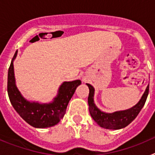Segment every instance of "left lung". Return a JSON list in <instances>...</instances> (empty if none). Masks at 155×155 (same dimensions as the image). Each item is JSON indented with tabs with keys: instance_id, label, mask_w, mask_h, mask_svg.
I'll use <instances>...</instances> for the list:
<instances>
[{
	"instance_id": "1",
	"label": "left lung",
	"mask_w": 155,
	"mask_h": 155,
	"mask_svg": "<svg viewBox=\"0 0 155 155\" xmlns=\"http://www.w3.org/2000/svg\"><path fill=\"white\" fill-rule=\"evenodd\" d=\"M89 87V94L87 102L89 105V112L93 120L102 128L109 130H119L128 126L136 118L144 105L149 92V85L145 90L141 98L134 107L127 110L117 111L113 113H103L98 109L94 102V87L90 84H86Z\"/></svg>"
}]
</instances>
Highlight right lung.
Returning a JSON list of instances; mask_svg holds the SVG:
<instances>
[{"mask_svg": "<svg viewBox=\"0 0 155 155\" xmlns=\"http://www.w3.org/2000/svg\"><path fill=\"white\" fill-rule=\"evenodd\" d=\"M15 52L8 74V94L15 111L25 121L35 128H47L58 124L64 117L68 102L74 94L80 80L64 82L59 87L58 94L50 103L41 104L29 102L21 95L15 84L13 61L17 56Z\"/></svg>", "mask_w": 155, "mask_h": 155, "instance_id": "add662e5", "label": "right lung"}]
</instances>
